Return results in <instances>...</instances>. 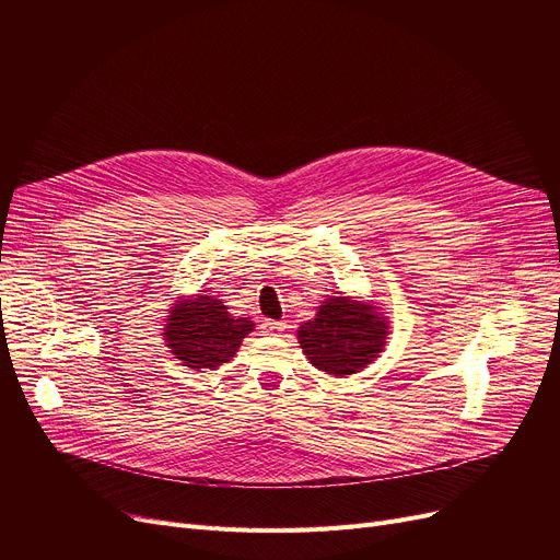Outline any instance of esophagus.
Here are the masks:
<instances>
[{
    "label": "esophagus",
    "instance_id": "esophagus-1",
    "mask_svg": "<svg viewBox=\"0 0 560 560\" xmlns=\"http://www.w3.org/2000/svg\"><path fill=\"white\" fill-rule=\"evenodd\" d=\"M285 322L283 319H265L262 325H260V329L268 334V336H279L281 331H285Z\"/></svg>",
    "mask_w": 560,
    "mask_h": 560
}]
</instances>
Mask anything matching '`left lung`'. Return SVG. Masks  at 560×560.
<instances>
[{
  "label": "left lung",
  "instance_id": "8db88e82",
  "mask_svg": "<svg viewBox=\"0 0 560 560\" xmlns=\"http://www.w3.org/2000/svg\"><path fill=\"white\" fill-rule=\"evenodd\" d=\"M386 322L370 306L331 298L317 317L300 327V345L308 361L327 374H354L372 363L386 342Z\"/></svg>",
  "mask_w": 560,
  "mask_h": 560
}]
</instances>
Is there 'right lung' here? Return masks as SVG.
Listing matches in <instances>:
<instances>
[{
    "instance_id": "add662e5",
    "label": "right lung",
    "mask_w": 560,
    "mask_h": 560,
    "mask_svg": "<svg viewBox=\"0 0 560 560\" xmlns=\"http://www.w3.org/2000/svg\"><path fill=\"white\" fill-rule=\"evenodd\" d=\"M252 329L249 317H231L220 300L197 295L170 311L165 340L186 368L215 370L238 351Z\"/></svg>"
}]
</instances>
